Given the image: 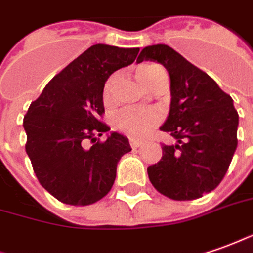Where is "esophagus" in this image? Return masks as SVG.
<instances>
[{
	"label": "esophagus",
	"mask_w": 253,
	"mask_h": 253,
	"mask_svg": "<svg viewBox=\"0 0 253 253\" xmlns=\"http://www.w3.org/2000/svg\"><path fill=\"white\" fill-rule=\"evenodd\" d=\"M142 145V142L141 141H137V140H130V147L131 148H138Z\"/></svg>",
	"instance_id": "esophagus-1"
}]
</instances>
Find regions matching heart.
Segmentation results:
<instances>
[{
  "label": "heart",
  "instance_id": "obj_1",
  "mask_svg": "<svg viewBox=\"0 0 253 253\" xmlns=\"http://www.w3.org/2000/svg\"><path fill=\"white\" fill-rule=\"evenodd\" d=\"M165 72L156 65H145L138 69V77L145 87L149 90L155 85V83L159 80V77L163 76ZM115 84V75L108 77L105 82L104 88H102V101L105 105L111 104L112 101V90ZM162 120L161 113L156 111H147V112H137V111H130L125 109L120 111L113 116V127L119 131L125 134L130 138L134 140H141L147 137L151 130L155 126H158Z\"/></svg>",
  "mask_w": 253,
  "mask_h": 253
}]
</instances>
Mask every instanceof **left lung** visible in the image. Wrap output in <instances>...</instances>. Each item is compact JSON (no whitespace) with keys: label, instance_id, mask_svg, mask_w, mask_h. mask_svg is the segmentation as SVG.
Listing matches in <instances>:
<instances>
[{"label":"left lung","instance_id":"8db88e82","mask_svg":"<svg viewBox=\"0 0 253 253\" xmlns=\"http://www.w3.org/2000/svg\"><path fill=\"white\" fill-rule=\"evenodd\" d=\"M163 65L170 76V112L161 127L176 144L148 166L149 181L174 201L201 198L220 184L237 149L238 113L233 98L209 75L165 44L145 47L137 62Z\"/></svg>","mask_w":253,"mask_h":253}]
</instances>
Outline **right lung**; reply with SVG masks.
<instances>
[{"instance_id":"add662e5","label":"right lung","mask_w":253,"mask_h":253,"mask_svg":"<svg viewBox=\"0 0 253 253\" xmlns=\"http://www.w3.org/2000/svg\"><path fill=\"white\" fill-rule=\"evenodd\" d=\"M138 51L92 45L61 70L29 106L23 119L26 152L40 184L66 205H91L104 198L115 183L119 159L131 151L119 133L99 140L111 130L101 120L102 88L113 72L135 61Z\"/></svg>"}]
</instances>
